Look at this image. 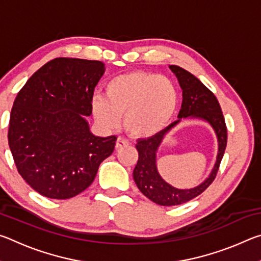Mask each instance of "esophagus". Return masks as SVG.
<instances>
[{
  "label": "esophagus",
  "instance_id": "esophagus-1",
  "mask_svg": "<svg viewBox=\"0 0 261 261\" xmlns=\"http://www.w3.org/2000/svg\"><path fill=\"white\" fill-rule=\"evenodd\" d=\"M127 145H129V141L124 138H122V137H118L116 140V145H115V146H116V148H121L123 146H127Z\"/></svg>",
  "mask_w": 261,
  "mask_h": 261
}]
</instances>
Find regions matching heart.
I'll use <instances>...</instances> for the list:
<instances>
[{"instance_id":"heart-1","label":"heart","mask_w":261,"mask_h":261,"mask_svg":"<svg viewBox=\"0 0 261 261\" xmlns=\"http://www.w3.org/2000/svg\"><path fill=\"white\" fill-rule=\"evenodd\" d=\"M178 107V91L165 76L132 71L113 78L106 85V98L95 95L91 108L95 122L106 130L120 126L135 137H151L169 124Z\"/></svg>"}]
</instances>
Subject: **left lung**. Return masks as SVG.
Wrapping results in <instances>:
<instances>
[{
  "label": "left lung",
  "instance_id": "1",
  "mask_svg": "<svg viewBox=\"0 0 261 261\" xmlns=\"http://www.w3.org/2000/svg\"><path fill=\"white\" fill-rule=\"evenodd\" d=\"M177 77L182 88L183 101L178 113V120L168 125L166 129L152 137L138 139L136 148L138 151V162L134 169V179L140 192L148 199L161 206H176L184 204L199 196L213 182L227 146V127L220 103L215 95L199 79L177 65H169ZM182 118L206 121L214 129L218 140V154L215 167L210 175L197 187L178 189L167 184L158 174L156 154L166 135L177 126Z\"/></svg>",
  "mask_w": 261,
  "mask_h": 261
}]
</instances>
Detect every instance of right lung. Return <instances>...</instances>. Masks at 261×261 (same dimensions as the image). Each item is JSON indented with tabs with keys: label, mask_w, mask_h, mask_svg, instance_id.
I'll use <instances>...</instances> for the list:
<instances>
[{
	"label": "right lung",
	"mask_w": 261,
	"mask_h": 261,
	"mask_svg": "<svg viewBox=\"0 0 261 261\" xmlns=\"http://www.w3.org/2000/svg\"><path fill=\"white\" fill-rule=\"evenodd\" d=\"M105 70L100 61L60 57L34 72L16 96L9 147L21 177L42 196H77L112 155L117 137L93 135L85 117Z\"/></svg>",
	"instance_id": "obj_1"
}]
</instances>
